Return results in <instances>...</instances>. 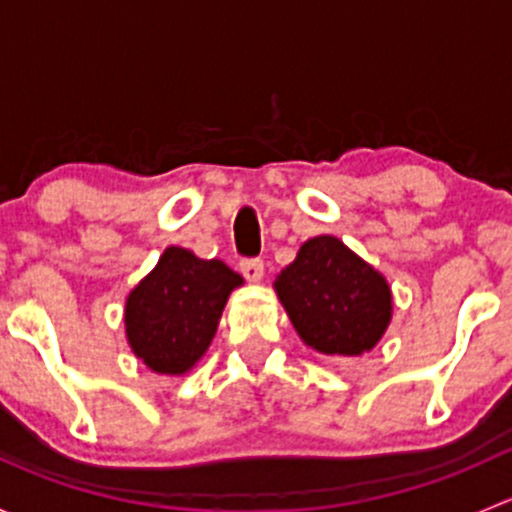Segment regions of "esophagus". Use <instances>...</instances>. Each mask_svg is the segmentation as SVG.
Listing matches in <instances>:
<instances>
[{"instance_id": "1", "label": "esophagus", "mask_w": 512, "mask_h": 512, "mask_svg": "<svg viewBox=\"0 0 512 512\" xmlns=\"http://www.w3.org/2000/svg\"><path fill=\"white\" fill-rule=\"evenodd\" d=\"M240 272L245 275L247 282H260L262 275H265V262L260 257H247V260L240 262Z\"/></svg>"}]
</instances>
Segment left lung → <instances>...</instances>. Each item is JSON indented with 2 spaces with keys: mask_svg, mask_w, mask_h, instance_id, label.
Wrapping results in <instances>:
<instances>
[{
  "mask_svg": "<svg viewBox=\"0 0 512 512\" xmlns=\"http://www.w3.org/2000/svg\"><path fill=\"white\" fill-rule=\"evenodd\" d=\"M275 292L302 342L322 354L371 352L391 322L389 282L332 235L304 242Z\"/></svg>",
  "mask_w": 512,
  "mask_h": 512,
  "instance_id": "8db88e82",
  "label": "left lung"
}]
</instances>
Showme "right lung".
I'll return each instance as SVG.
<instances>
[{
  "label": "right lung",
  "mask_w": 512,
  "mask_h": 512,
  "mask_svg": "<svg viewBox=\"0 0 512 512\" xmlns=\"http://www.w3.org/2000/svg\"><path fill=\"white\" fill-rule=\"evenodd\" d=\"M242 277L220 260L168 247L126 299V337L156 374L180 376L208 352L227 297Z\"/></svg>",
  "instance_id": "1"
}]
</instances>
